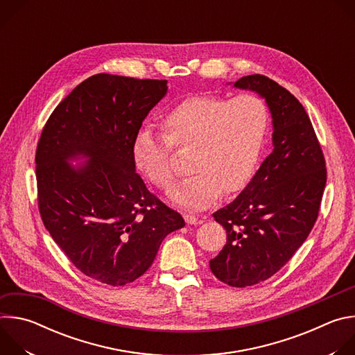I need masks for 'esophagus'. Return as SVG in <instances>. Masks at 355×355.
Returning a JSON list of instances; mask_svg holds the SVG:
<instances>
[{
	"label": "esophagus",
	"instance_id": "obj_1",
	"mask_svg": "<svg viewBox=\"0 0 355 355\" xmlns=\"http://www.w3.org/2000/svg\"><path fill=\"white\" fill-rule=\"evenodd\" d=\"M184 219H185V222H187L188 225H198V223H200V220H199L198 218H195L193 215L185 214V215H184Z\"/></svg>",
	"mask_w": 355,
	"mask_h": 355
}]
</instances>
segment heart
Returning <instances> with one entry per match:
<instances>
[{
  "instance_id": "heart-1",
  "label": "heart",
  "mask_w": 355,
  "mask_h": 355,
  "mask_svg": "<svg viewBox=\"0 0 355 355\" xmlns=\"http://www.w3.org/2000/svg\"><path fill=\"white\" fill-rule=\"evenodd\" d=\"M166 133L155 128L137 132L133 151L137 167L157 187L174 180L171 147L193 148L189 171L167 198L187 211H204L222 191H241L254 175L270 129V111L252 94L233 99L216 95L187 96L166 115Z\"/></svg>"
}]
</instances>
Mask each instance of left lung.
Returning <instances> with one entry per match:
<instances>
[{
  "instance_id": "obj_1",
  "label": "left lung",
  "mask_w": 355,
  "mask_h": 355,
  "mask_svg": "<svg viewBox=\"0 0 355 355\" xmlns=\"http://www.w3.org/2000/svg\"><path fill=\"white\" fill-rule=\"evenodd\" d=\"M233 85L266 99L272 118L271 153L240 195L212 215L227 240L209 261L211 271L244 288L272 277L309 236L326 187V164L305 108L288 89L261 74Z\"/></svg>"
}]
</instances>
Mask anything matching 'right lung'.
Segmentation results:
<instances>
[{
    "label": "right lung",
    "instance_id": "1",
    "mask_svg": "<svg viewBox=\"0 0 355 355\" xmlns=\"http://www.w3.org/2000/svg\"><path fill=\"white\" fill-rule=\"evenodd\" d=\"M167 91L166 80L95 74L56 107L37 143L43 225L83 274L107 285L143 275L164 237L185 226L135 164L136 135Z\"/></svg>",
    "mask_w": 355,
    "mask_h": 355
}]
</instances>
